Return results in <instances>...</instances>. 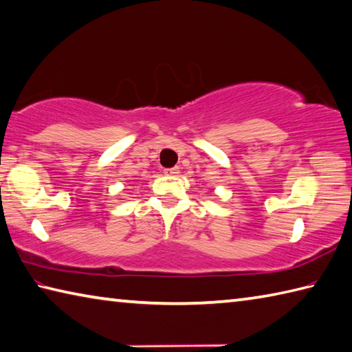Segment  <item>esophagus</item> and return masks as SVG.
<instances>
[{
	"mask_svg": "<svg viewBox=\"0 0 352 352\" xmlns=\"http://www.w3.org/2000/svg\"><path fill=\"white\" fill-rule=\"evenodd\" d=\"M178 170H180V168H169V169H164V174L166 175H177L178 174Z\"/></svg>",
	"mask_w": 352,
	"mask_h": 352,
	"instance_id": "obj_1",
	"label": "esophagus"
}]
</instances>
